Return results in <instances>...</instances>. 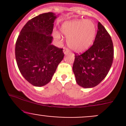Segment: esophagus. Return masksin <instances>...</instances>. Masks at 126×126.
I'll return each instance as SVG.
<instances>
[{"instance_id": "esophagus-1", "label": "esophagus", "mask_w": 126, "mask_h": 126, "mask_svg": "<svg viewBox=\"0 0 126 126\" xmlns=\"http://www.w3.org/2000/svg\"><path fill=\"white\" fill-rule=\"evenodd\" d=\"M69 50H68V49H67V48H64V50H63V52H64V54H65V55H66V54H68V53H69Z\"/></svg>"}]
</instances>
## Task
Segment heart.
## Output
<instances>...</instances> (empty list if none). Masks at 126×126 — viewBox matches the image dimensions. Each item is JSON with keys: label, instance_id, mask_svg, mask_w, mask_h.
<instances>
[{"label": "heart", "instance_id": "obj_1", "mask_svg": "<svg viewBox=\"0 0 126 126\" xmlns=\"http://www.w3.org/2000/svg\"><path fill=\"white\" fill-rule=\"evenodd\" d=\"M97 27L91 20H76L66 22L62 25L61 31L67 38L70 49L77 52L87 50L93 43L96 35ZM55 38H60L58 32L54 33Z\"/></svg>", "mask_w": 126, "mask_h": 126}]
</instances>
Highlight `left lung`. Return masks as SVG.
Returning a JSON list of instances; mask_svg holds the SVG:
<instances>
[{
    "instance_id": "obj_1",
    "label": "left lung",
    "mask_w": 126,
    "mask_h": 126,
    "mask_svg": "<svg viewBox=\"0 0 126 126\" xmlns=\"http://www.w3.org/2000/svg\"><path fill=\"white\" fill-rule=\"evenodd\" d=\"M114 49L111 36L99 22L92 46L75 54L72 70L77 84L85 88L96 87L104 79L113 63Z\"/></svg>"
}]
</instances>
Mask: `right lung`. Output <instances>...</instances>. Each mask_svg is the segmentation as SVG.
Returning <instances> with one entry per match:
<instances>
[{"label": "right lung", "instance_id": "1", "mask_svg": "<svg viewBox=\"0 0 126 126\" xmlns=\"http://www.w3.org/2000/svg\"><path fill=\"white\" fill-rule=\"evenodd\" d=\"M57 16L41 14L28 21L19 35L15 46L16 62L21 74L35 87L47 84L64 57L63 49L51 44Z\"/></svg>", "mask_w": 126, "mask_h": 126}]
</instances>
